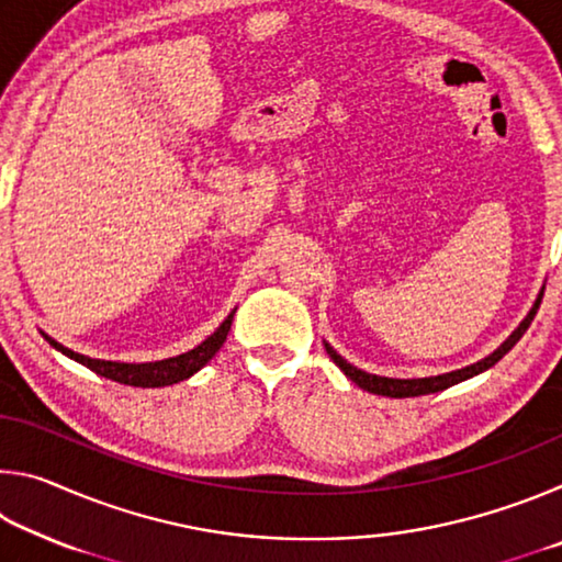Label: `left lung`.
Listing matches in <instances>:
<instances>
[{
    "label": "left lung",
    "mask_w": 562,
    "mask_h": 562,
    "mask_svg": "<svg viewBox=\"0 0 562 562\" xmlns=\"http://www.w3.org/2000/svg\"><path fill=\"white\" fill-rule=\"evenodd\" d=\"M538 304L540 302H536V307L530 310V315L522 319V325L513 331V335L503 341V345L493 351L491 357H486L483 361H475V364H471V367H465V369H459V372H451V374H441V376H429V379H389V376H376V374H367V372H361V369H357V367H351V364H347L345 359H341L335 349H331L329 345H325V349H327V355L331 357V361H335V364L341 369V372H345L351 382L355 384H359L361 389H367V392H372V394H382V396H392V398H404V396H422V394H434V392H441V389H449V386H453V384H459V382H463V379H471V376H475V374H481V372H486L488 367H493L496 364L498 359H503L508 355V351L516 347V341L522 337V331L528 329V325H530V319L536 317V310H538Z\"/></svg>",
    "instance_id": "8db88e82"
}]
</instances>
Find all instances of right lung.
<instances>
[{"label":"right lung","mask_w":562,"mask_h":562,"mask_svg":"<svg viewBox=\"0 0 562 562\" xmlns=\"http://www.w3.org/2000/svg\"><path fill=\"white\" fill-rule=\"evenodd\" d=\"M233 315L225 317V322L221 327H217L211 337H207L203 345H198L195 349L186 351V355H178V357H170V359H160V361H146V364H123V361H103V359H91V357H83V355H76V351L66 349L59 341H54L52 337L44 339L49 341L54 349H59L61 355H66L74 361H79V364L89 367L91 372H97L101 376L111 379V382H121V384H128V386H168V384H176V382H183V379L193 376L198 369L205 367L207 361L215 357V351L223 347V341L227 337V331H231L233 325Z\"/></svg>","instance_id":"1"}]
</instances>
